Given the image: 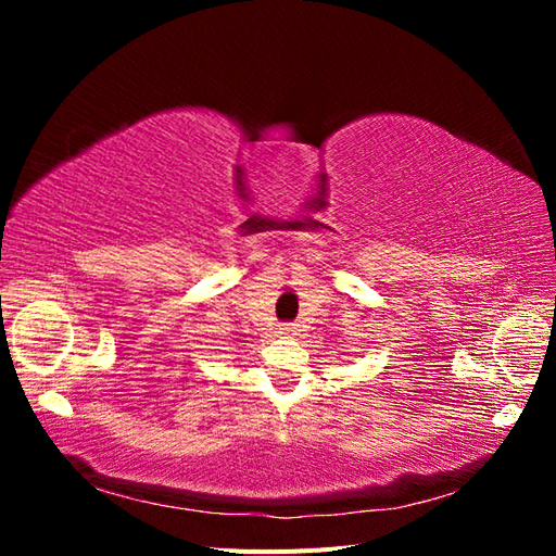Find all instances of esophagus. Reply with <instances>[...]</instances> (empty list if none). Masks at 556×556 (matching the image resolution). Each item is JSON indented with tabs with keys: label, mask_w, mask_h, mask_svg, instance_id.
<instances>
[{
	"label": "esophagus",
	"mask_w": 556,
	"mask_h": 556,
	"mask_svg": "<svg viewBox=\"0 0 556 556\" xmlns=\"http://www.w3.org/2000/svg\"><path fill=\"white\" fill-rule=\"evenodd\" d=\"M292 331H296V327L294 325H280V333H292Z\"/></svg>",
	"instance_id": "34e87169"
}]
</instances>
